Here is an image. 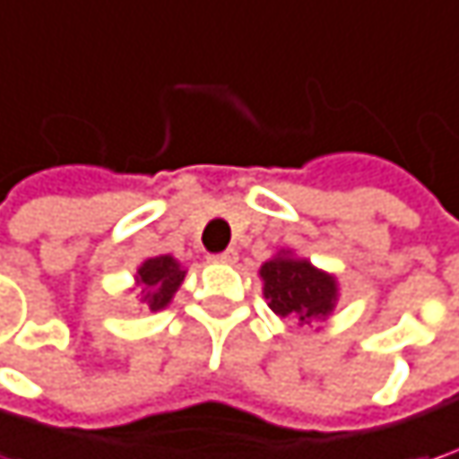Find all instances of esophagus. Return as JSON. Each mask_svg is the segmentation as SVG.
<instances>
[{
	"instance_id": "1",
	"label": "esophagus",
	"mask_w": 459,
	"mask_h": 459,
	"mask_svg": "<svg viewBox=\"0 0 459 459\" xmlns=\"http://www.w3.org/2000/svg\"><path fill=\"white\" fill-rule=\"evenodd\" d=\"M236 257H238V252H236V249H226V252L215 255L212 260H215V263H236Z\"/></svg>"
}]
</instances>
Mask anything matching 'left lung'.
<instances>
[{
    "label": "left lung",
    "instance_id": "obj_1",
    "mask_svg": "<svg viewBox=\"0 0 459 459\" xmlns=\"http://www.w3.org/2000/svg\"><path fill=\"white\" fill-rule=\"evenodd\" d=\"M260 275L265 283L263 294L273 313L281 317L310 323L331 315L336 305V278L313 268L307 260L278 255L260 268Z\"/></svg>",
    "mask_w": 459,
    "mask_h": 459
}]
</instances>
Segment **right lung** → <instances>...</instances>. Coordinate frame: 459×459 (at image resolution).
<instances>
[{
	"label": "right lung",
	"mask_w": 459,
	"mask_h": 459,
	"mask_svg": "<svg viewBox=\"0 0 459 459\" xmlns=\"http://www.w3.org/2000/svg\"><path fill=\"white\" fill-rule=\"evenodd\" d=\"M186 271L170 257V255H160L146 260L144 265L139 268V286H142V302L149 310H162L173 294L178 291L181 281H184Z\"/></svg>",
	"instance_id": "1"
}]
</instances>
